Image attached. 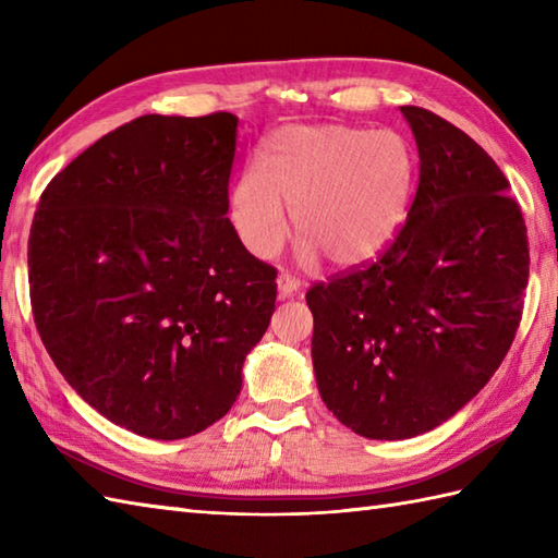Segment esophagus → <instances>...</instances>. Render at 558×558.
Instances as JSON below:
<instances>
[{
    "label": "esophagus",
    "instance_id": "34e87169",
    "mask_svg": "<svg viewBox=\"0 0 558 558\" xmlns=\"http://www.w3.org/2000/svg\"><path fill=\"white\" fill-rule=\"evenodd\" d=\"M278 294L282 300L286 298H292V294H298L302 290V282L294 280L292 276H278Z\"/></svg>",
    "mask_w": 558,
    "mask_h": 558
}]
</instances>
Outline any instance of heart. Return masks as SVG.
<instances>
[{"label": "heart", "mask_w": 558, "mask_h": 558, "mask_svg": "<svg viewBox=\"0 0 558 558\" xmlns=\"http://www.w3.org/2000/svg\"><path fill=\"white\" fill-rule=\"evenodd\" d=\"M412 186V150L396 132L282 126L266 141L264 165L248 162L236 177L230 222L246 252L266 260L286 242L290 206L302 264L326 254L336 266H360L393 242Z\"/></svg>", "instance_id": "obj_1"}]
</instances>
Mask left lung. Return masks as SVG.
<instances>
[{
	"mask_svg": "<svg viewBox=\"0 0 558 558\" xmlns=\"http://www.w3.org/2000/svg\"><path fill=\"white\" fill-rule=\"evenodd\" d=\"M400 112L420 153L405 225L372 266L306 292L318 393L378 441L436 429L487 386L530 276L523 213L487 150L429 110Z\"/></svg>",
	"mask_w": 558,
	"mask_h": 558,
	"instance_id": "1",
	"label": "left lung"
}]
</instances>
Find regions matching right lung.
I'll return each mask as SVG.
<instances>
[{
	"label": "right lung",
	"mask_w": 558,
	"mask_h": 558,
	"mask_svg": "<svg viewBox=\"0 0 558 558\" xmlns=\"http://www.w3.org/2000/svg\"><path fill=\"white\" fill-rule=\"evenodd\" d=\"M236 117L146 114L71 160L28 240L38 333L112 424L174 441L218 422L276 312V268L236 240Z\"/></svg>",
	"instance_id": "1"
}]
</instances>
